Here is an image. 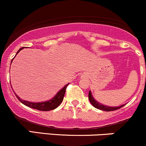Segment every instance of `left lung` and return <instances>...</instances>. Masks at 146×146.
<instances>
[{"label":"left lung","mask_w":146,"mask_h":146,"mask_svg":"<svg viewBox=\"0 0 146 146\" xmlns=\"http://www.w3.org/2000/svg\"><path fill=\"white\" fill-rule=\"evenodd\" d=\"M88 99H89L90 104H91L95 108H98V109L104 110V111H113V110L119 109L120 108H121L123 106H125V104H123L121 106H108L102 104L100 102H98L97 100H95V98H93L90 90L89 91V93H88Z\"/></svg>","instance_id":"1"}]
</instances>
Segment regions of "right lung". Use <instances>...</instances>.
Here are the masks:
<instances>
[{
	"mask_svg": "<svg viewBox=\"0 0 146 146\" xmlns=\"http://www.w3.org/2000/svg\"><path fill=\"white\" fill-rule=\"evenodd\" d=\"M25 47H22L20 48V49L17 51V53H16V56ZM16 56H15V57H16ZM14 58H13L12 60H11V64L13 60L14 59ZM68 84H69V83L65 85L62 88H61V89H60L59 91L56 93V95H55L53 98L51 99V100H48V101L42 102H31L29 101H26V100H23L22 99H21L18 96V95H16L15 93H14L15 95H16V98H18V100H19L22 104H23L24 105L27 106L29 107V108H34V109H36V110H42V111H48V110H51L55 109V108H56L57 107L59 106L60 104L62 103V102L63 100L65 92H66V86H67Z\"/></svg>",
	"mask_w": 146,
	"mask_h": 146,
	"instance_id": "right-lung-1",
	"label": "right lung"
}]
</instances>
